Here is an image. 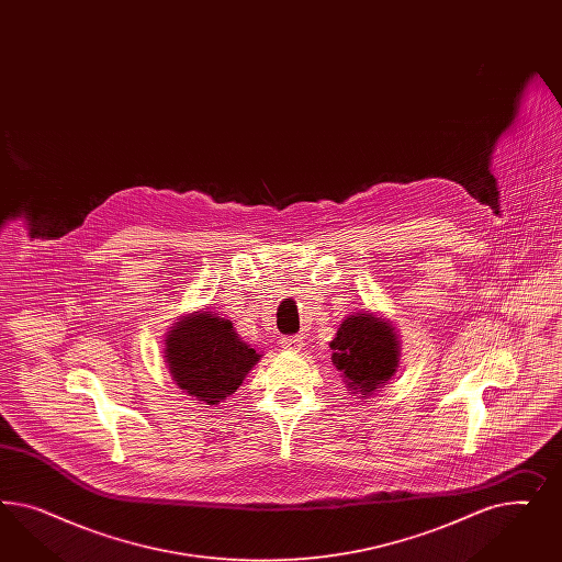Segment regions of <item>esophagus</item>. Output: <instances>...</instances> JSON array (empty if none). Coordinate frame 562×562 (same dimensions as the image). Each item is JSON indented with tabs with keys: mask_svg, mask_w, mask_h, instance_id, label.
Returning a JSON list of instances; mask_svg holds the SVG:
<instances>
[{
	"mask_svg": "<svg viewBox=\"0 0 562 562\" xmlns=\"http://www.w3.org/2000/svg\"><path fill=\"white\" fill-rule=\"evenodd\" d=\"M282 348H286L290 352H299L303 348V338L301 336H289L282 338Z\"/></svg>",
	"mask_w": 562,
	"mask_h": 562,
	"instance_id": "esophagus-1",
	"label": "esophagus"
}]
</instances>
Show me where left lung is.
Segmentation results:
<instances>
[{"label": "left lung", "instance_id": "8db88e82", "mask_svg": "<svg viewBox=\"0 0 562 562\" xmlns=\"http://www.w3.org/2000/svg\"><path fill=\"white\" fill-rule=\"evenodd\" d=\"M329 348L334 350L331 362L344 376L348 392L360 393V397L379 392L397 371V334L392 324L373 313L348 315Z\"/></svg>", "mask_w": 562, "mask_h": 562}]
</instances>
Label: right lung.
<instances>
[{
	"instance_id": "obj_1",
	"label": "right lung",
	"mask_w": 562,
	"mask_h": 562,
	"mask_svg": "<svg viewBox=\"0 0 562 562\" xmlns=\"http://www.w3.org/2000/svg\"><path fill=\"white\" fill-rule=\"evenodd\" d=\"M165 358L175 383L207 406L235 393L259 355L216 313L195 311L167 334Z\"/></svg>"
}]
</instances>
